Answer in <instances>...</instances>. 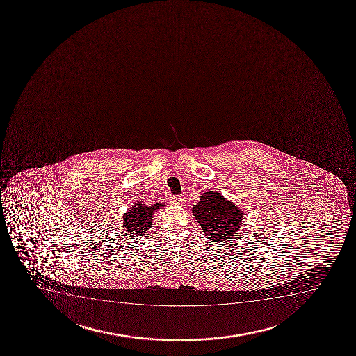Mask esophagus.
I'll return each instance as SVG.
<instances>
[{"label": "esophagus", "mask_w": 356, "mask_h": 356, "mask_svg": "<svg viewBox=\"0 0 356 356\" xmlns=\"http://www.w3.org/2000/svg\"><path fill=\"white\" fill-rule=\"evenodd\" d=\"M170 201H172V204L179 205V204H182L184 197H181V195H174V197H170Z\"/></svg>", "instance_id": "34e87169"}]
</instances>
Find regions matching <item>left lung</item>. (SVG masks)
I'll return each mask as SVG.
<instances>
[{
    "mask_svg": "<svg viewBox=\"0 0 356 356\" xmlns=\"http://www.w3.org/2000/svg\"><path fill=\"white\" fill-rule=\"evenodd\" d=\"M192 211L206 237L212 242L232 239L238 232L243 212L231 201L225 200L220 193H204Z\"/></svg>",
    "mask_w": 356,
    "mask_h": 356,
    "instance_id": "left-lung-1",
    "label": "left lung"
}]
</instances>
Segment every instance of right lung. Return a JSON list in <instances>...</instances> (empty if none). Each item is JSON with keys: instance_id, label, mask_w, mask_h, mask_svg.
Instances as JSON below:
<instances>
[{"instance_id": "obj_1", "label": "right lung", "mask_w": 356, "mask_h": 356, "mask_svg": "<svg viewBox=\"0 0 356 356\" xmlns=\"http://www.w3.org/2000/svg\"><path fill=\"white\" fill-rule=\"evenodd\" d=\"M164 206L163 204H156L154 206H145L143 204H137L124 216V226L125 232L129 236L132 234H145L147 229H150L152 224V214L156 209Z\"/></svg>"}]
</instances>
